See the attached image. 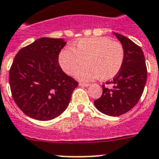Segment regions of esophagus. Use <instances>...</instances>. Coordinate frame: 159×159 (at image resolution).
I'll list each match as a JSON object with an SVG mask.
<instances>
[{"label":"esophagus","mask_w":159,"mask_h":159,"mask_svg":"<svg viewBox=\"0 0 159 159\" xmlns=\"http://www.w3.org/2000/svg\"><path fill=\"white\" fill-rule=\"evenodd\" d=\"M89 84H85V83H81L80 82L79 83V86H81V87H88L89 86Z\"/></svg>","instance_id":"esophagus-1"}]
</instances>
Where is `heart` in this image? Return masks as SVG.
<instances>
[{
    "label": "heart",
    "mask_w": 159,
    "mask_h": 159,
    "mask_svg": "<svg viewBox=\"0 0 159 159\" xmlns=\"http://www.w3.org/2000/svg\"><path fill=\"white\" fill-rule=\"evenodd\" d=\"M125 59V50L121 43L106 37L82 38L74 42L71 49H64L58 56L63 71L74 75L84 64L86 66L77 73L79 80L89 81L96 78L107 81L121 70Z\"/></svg>",
    "instance_id": "b5f03b06"
}]
</instances>
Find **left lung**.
I'll return each mask as SVG.
<instances>
[{"instance_id":"1","label":"left lung","mask_w":159,"mask_h":159,"mask_svg":"<svg viewBox=\"0 0 159 159\" xmlns=\"http://www.w3.org/2000/svg\"><path fill=\"white\" fill-rule=\"evenodd\" d=\"M125 50L121 69L113 81L102 85V95L94 101V106L102 114L120 116L133 108L140 99L147 78L145 57L143 50L134 42L121 34L113 33Z\"/></svg>"}]
</instances>
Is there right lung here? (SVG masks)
Masks as SVG:
<instances>
[{
    "label": "right lung",
    "instance_id": "add662e5",
    "mask_svg": "<svg viewBox=\"0 0 159 159\" xmlns=\"http://www.w3.org/2000/svg\"><path fill=\"white\" fill-rule=\"evenodd\" d=\"M62 38H41L22 48L9 71L11 93L22 112L34 119L48 121L62 114L78 82L58 64Z\"/></svg>",
    "mask_w": 159,
    "mask_h": 159
}]
</instances>
